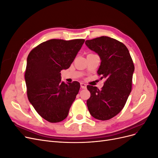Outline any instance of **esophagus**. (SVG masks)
Returning a JSON list of instances; mask_svg holds the SVG:
<instances>
[{"mask_svg":"<svg viewBox=\"0 0 158 158\" xmlns=\"http://www.w3.org/2000/svg\"><path fill=\"white\" fill-rule=\"evenodd\" d=\"M80 86L82 89H85V88H86V84L83 83V82H81L80 83Z\"/></svg>","mask_w":158,"mask_h":158,"instance_id":"obj_1","label":"esophagus"}]
</instances>
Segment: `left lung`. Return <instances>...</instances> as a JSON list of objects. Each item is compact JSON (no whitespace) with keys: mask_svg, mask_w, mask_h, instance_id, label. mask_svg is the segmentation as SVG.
Wrapping results in <instances>:
<instances>
[{"mask_svg":"<svg viewBox=\"0 0 158 158\" xmlns=\"http://www.w3.org/2000/svg\"><path fill=\"white\" fill-rule=\"evenodd\" d=\"M101 59L98 74L106 82L101 89L88 85L87 100L89 113L98 120L106 121L121 111L131 89L135 66L127 47L113 38L102 36L85 42Z\"/></svg>","mask_w":158,"mask_h":158,"instance_id":"1","label":"left lung"}]
</instances>
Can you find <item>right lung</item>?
<instances>
[{
  "instance_id": "obj_1",
  "label": "right lung",
  "mask_w": 158,
  "mask_h": 158,
  "mask_svg": "<svg viewBox=\"0 0 158 158\" xmlns=\"http://www.w3.org/2000/svg\"><path fill=\"white\" fill-rule=\"evenodd\" d=\"M84 41L50 40L33 48L27 56L25 80L28 99L37 113L50 123L66 118L79 92L80 83L62 82L60 73L70 67Z\"/></svg>"
}]
</instances>
